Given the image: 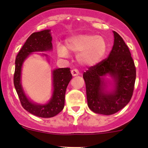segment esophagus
Listing matches in <instances>:
<instances>
[{
  "mask_svg": "<svg viewBox=\"0 0 148 148\" xmlns=\"http://www.w3.org/2000/svg\"><path fill=\"white\" fill-rule=\"evenodd\" d=\"M71 74H72L73 77H75V76H77L79 74V71L77 69H72L71 71Z\"/></svg>",
  "mask_w": 148,
  "mask_h": 148,
  "instance_id": "34e87169",
  "label": "esophagus"
}]
</instances>
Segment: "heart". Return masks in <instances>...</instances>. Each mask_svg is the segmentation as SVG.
I'll return each instance as SVG.
<instances>
[{"label": "heart", "instance_id": "heart-1", "mask_svg": "<svg viewBox=\"0 0 148 148\" xmlns=\"http://www.w3.org/2000/svg\"><path fill=\"white\" fill-rule=\"evenodd\" d=\"M58 54L67 57L69 52L77 53V60L80 64L93 66L103 59L107 51L104 38L95 34H79L66 40L65 46L59 44Z\"/></svg>", "mask_w": 148, "mask_h": 148}]
</instances>
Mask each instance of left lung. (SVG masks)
<instances>
[{
    "label": "left lung",
    "mask_w": 148,
    "mask_h": 148,
    "mask_svg": "<svg viewBox=\"0 0 148 148\" xmlns=\"http://www.w3.org/2000/svg\"><path fill=\"white\" fill-rule=\"evenodd\" d=\"M114 45L107 59L89 67L83 74L86 84L88 107L97 114L110 115L117 112L132 98L136 79V68L129 48L115 31ZM113 79V87L107 89L104 77Z\"/></svg>",
    "instance_id": "1"
}]
</instances>
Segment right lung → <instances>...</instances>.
Returning a JSON list of instances; mask_svg holds the SVG:
<instances>
[{
  "label": "right lung",
  "mask_w": 148,
  "mask_h": 148,
  "mask_svg": "<svg viewBox=\"0 0 148 148\" xmlns=\"http://www.w3.org/2000/svg\"><path fill=\"white\" fill-rule=\"evenodd\" d=\"M51 41V30L46 29L33 33L16 56L13 76L15 89L18 95L22 107L31 114L44 118L54 117L64 109L66 90L70 80L72 78L70 69L59 68L52 71L53 93L50 100L44 104L33 102L27 97L21 84V69L23 62L30 54L34 52L52 50L53 46ZM43 55L48 58L47 54L43 53Z\"/></svg>",
  "instance_id": "right-lung-1"
}]
</instances>
